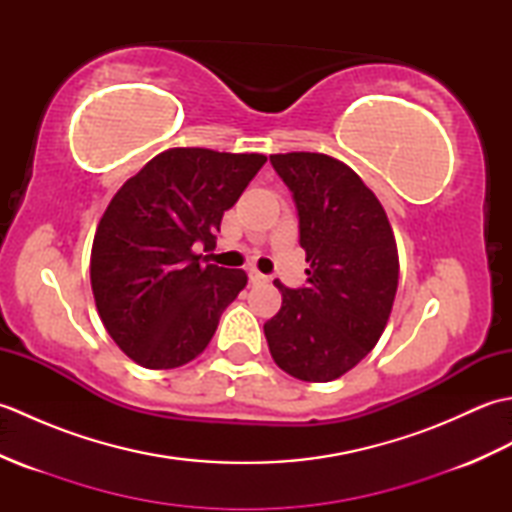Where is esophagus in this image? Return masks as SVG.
Listing matches in <instances>:
<instances>
[{
    "instance_id": "esophagus-1",
    "label": "esophagus",
    "mask_w": 512,
    "mask_h": 512,
    "mask_svg": "<svg viewBox=\"0 0 512 512\" xmlns=\"http://www.w3.org/2000/svg\"><path fill=\"white\" fill-rule=\"evenodd\" d=\"M248 277H250V281H253V284H264V281H268V277L259 273V270H255V268L248 270Z\"/></svg>"
}]
</instances>
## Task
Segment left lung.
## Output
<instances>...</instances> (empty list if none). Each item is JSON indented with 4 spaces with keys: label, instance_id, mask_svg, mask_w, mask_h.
Returning <instances> with one entry per match:
<instances>
[{
    "label": "left lung",
    "instance_id": "1",
    "mask_svg": "<svg viewBox=\"0 0 512 512\" xmlns=\"http://www.w3.org/2000/svg\"><path fill=\"white\" fill-rule=\"evenodd\" d=\"M299 213L308 286L281 281V308L264 323L275 363L306 383H330L374 350L398 288V248L383 204L356 171L325 154L270 156Z\"/></svg>",
    "mask_w": 512,
    "mask_h": 512
}]
</instances>
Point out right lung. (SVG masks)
I'll return each mask as SVG.
<instances>
[{
    "label": "right lung",
    "instance_id": "1",
    "mask_svg": "<svg viewBox=\"0 0 512 512\" xmlns=\"http://www.w3.org/2000/svg\"><path fill=\"white\" fill-rule=\"evenodd\" d=\"M264 162V154L173 147L107 204L90 255L92 292L107 334L134 363L173 369L206 350L248 277L202 266L193 246H215L224 211Z\"/></svg>",
    "mask_w": 512,
    "mask_h": 512
}]
</instances>
